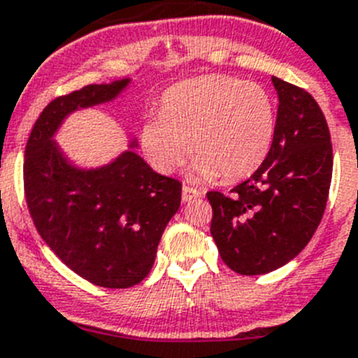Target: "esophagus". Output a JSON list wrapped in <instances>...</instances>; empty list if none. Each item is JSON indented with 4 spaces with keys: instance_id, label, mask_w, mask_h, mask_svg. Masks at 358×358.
I'll return each mask as SVG.
<instances>
[{
    "instance_id": "obj_1",
    "label": "esophagus",
    "mask_w": 358,
    "mask_h": 358,
    "mask_svg": "<svg viewBox=\"0 0 358 358\" xmlns=\"http://www.w3.org/2000/svg\"><path fill=\"white\" fill-rule=\"evenodd\" d=\"M198 196H200V191L194 189V187H191V186H182V200L184 201H191Z\"/></svg>"
}]
</instances>
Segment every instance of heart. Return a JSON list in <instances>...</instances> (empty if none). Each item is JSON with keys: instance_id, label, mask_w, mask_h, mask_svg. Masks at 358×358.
Masks as SVG:
<instances>
[{"instance_id": "b5f03b06", "label": "heart", "mask_w": 358, "mask_h": 358, "mask_svg": "<svg viewBox=\"0 0 358 358\" xmlns=\"http://www.w3.org/2000/svg\"><path fill=\"white\" fill-rule=\"evenodd\" d=\"M277 113L271 95L252 81L205 74L165 94L160 118L141 127V148L151 167L172 174L191 155L200 179H245L273 146Z\"/></svg>"}]
</instances>
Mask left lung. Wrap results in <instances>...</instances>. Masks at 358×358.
Wrapping results in <instances>:
<instances>
[{"mask_svg":"<svg viewBox=\"0 0 358 358\" xmlns=\"http://www.w3.org/2000/svg\"><path fill=\"white\" fill-rule=\"evenodd\" d=\"M277 130L264 164L229 194L208 191L210 233L226 266L263 275L308 245L324 215L332 179V143L320 106L304 88L271 78Z\"/></svg>","mask_w":358,"mask_h":358,"instance_id":"left-lung-1","label":"left lung"}]
</instances>
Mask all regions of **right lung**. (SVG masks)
<instances>
[{
	"label": "right lung",
	"mask_w": 358,
	"mask_h": 358,
	"mask_svg": "<svg viewBox=\"0 0 358 358\" xmlns=\"http://www.w3.org/2000/svg\"><path fill=\"white\" fill-rule=\"evenodd\" d=\"M127 83L87 85L55 97L38 116L24 157V194L41 238L69 270L108 289L148 277L182 184L157 174L134 151L108 167L80 171L52 136L67 113L111 101Z\"/></svg>",
	"instance_id": "obj_1"
}]
</instances>
